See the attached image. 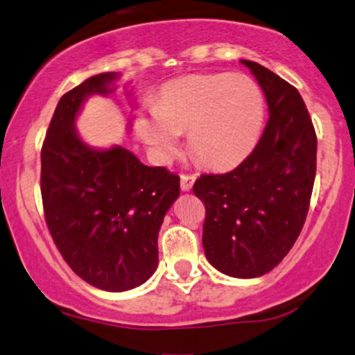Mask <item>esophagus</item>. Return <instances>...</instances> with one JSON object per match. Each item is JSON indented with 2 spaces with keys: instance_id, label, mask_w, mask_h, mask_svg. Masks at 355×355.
Wrapping results in <instances>:
<instances>
[{
  "instance_id": "esophagus-1",
  "label": "esophagus",
  "mask_w": 355,
  "mask_h": 355,
  "mask_svg": "<svg viewBox=\"0 0 355 355\" xmlns=\"http://www.w3.org/2000/svg\"><path fill=\"white\" fill-rule=\"evenodd\" d=\"M196 181V174H181V189L191 191Z\"/></svg>"
}]
</instances>
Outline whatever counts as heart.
<instances>
[{
    "label": "heart",
    "mask_w": 355,
    "mask_h": 355,
    "mask_svg": "<svg viewBox=\"0 0 355 355\" xmlns=\"http://www.w3.org/2000/svg\"><path fill=\"white\" fill-rule=\"evenodd\" d=\"M264 93L244 74H191L166 83L156 107L139 111L136 131L157 159L178 151L187 132L191 151L204 164L229 169L243 162L264 129Z\"/></svg>",
    "instance_id": "heart-1"
}]
</instances>
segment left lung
Instances as JSON below:
<instances>
[{"label": "left lung", "mask_w": 355, "mask_h": 355, "mask_svg": "<svg viewBox=\"0 0 355 355\" xmlns=\"http://www.w3.org/2000/svg\"><path fill=\"white\" fill-rule=\"evenodd\" d=\"M241 62L264 91L268 124L236 169L201 174L193 191L206 206L207 261L227 276L251 279L276 268L301 234L314 187L318 136L294 86L257 62Z\"/></svg>", "instance_id": "left-lung-1"}]
</instances>
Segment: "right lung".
<instances>
[{"instance_id":"add662e5","label":"right lung","mask_w":355,"mask_h":355,"mask_svg":"<svg viewBox=\"0 0 355 355\" xmlns=\"http://www.w3.org/2000/svg\"><path fill=\"white\" fill-rule=\"evenodd\" d=\"M114 73L61 96L41 148L44 219L62 259L87 284L121 293L157 268V234L179 196V176L144 166L128 149H93L74 119L91 94H110Z\"/></svg>"}]
</instances>
